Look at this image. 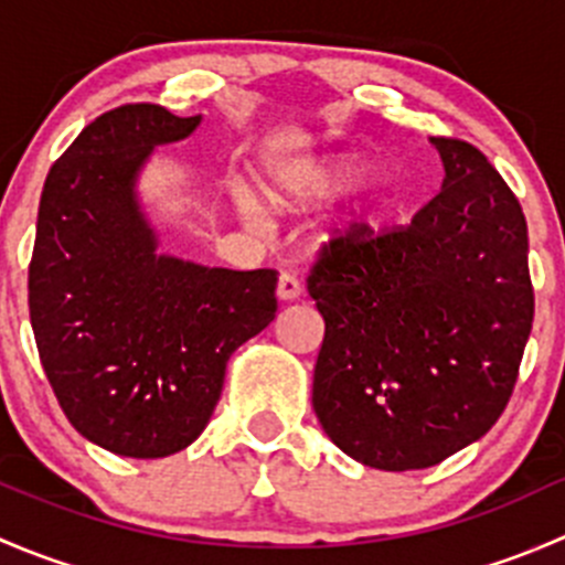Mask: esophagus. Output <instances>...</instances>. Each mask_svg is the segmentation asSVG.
<instances>
[{
  "instance_id": "obj_1",
  "label": "esophagus",
  "mask_w": 565,
  "mask_h": 565,
  "mask_svg": "<svg viewBox=\"0 0 565 565\" xmlns=\"http://www.w3.org/2000/svg\"><path fill=\"white\" fill-rule=\"evenodd\" d=\"M300 292H303V287H300V278L295 276V273H281V276H278V300H295Z\"/></svg>"
}]
</instances>
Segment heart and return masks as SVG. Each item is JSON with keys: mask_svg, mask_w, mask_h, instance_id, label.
I'll return each instance as SVG.
<instances>
[{"mask_svg": "<svg viewBox=\"0 0 565 565\" xmlns=\"http://www.w3.org/2000/svg\"><path fill=\"white\" fill-rule=\"evenodd\" d=\"M366 174V163L352 156H311L289 161L267 177L265 191L281 207H311L335 193L347 191ZM243 213L254 218L256 207L248 196H241ZM388 204L383 193H363L355 202L347 204L335 218L333 232L344 241L361 243L377 235L383 226Z\"/></svg>", "mask_w": 565, "mask_h": 565, "instance_id": "1", "label": "heart"}]
</instances>
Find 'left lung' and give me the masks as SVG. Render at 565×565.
Listing matches in <instances>:
<instances>
[{
	"mask_svg": "<svg viewBox=\"0 0 565 565\" xmlns=\"http://www.w3.org/2000/svg\"><path fill=\"white\" fill-rule=\"evenodd\" d=\"M443 191L407 226L330 241L309 273L324 319L311 404L324 435L377 470H424L503 415L530 328L520 202L481 150L431 136Z\"/></svg>",
	"mask_w": 565,
	"mask_h": 565,
	"instance_id": "1",
	"label": "left lung"
}]
</instances>
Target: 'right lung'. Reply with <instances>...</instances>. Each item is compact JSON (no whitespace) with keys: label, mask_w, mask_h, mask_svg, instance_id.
Masks as SVG:
<instances>
[{"label":"right lung","mask_w":565,"mask_h":565,"mask_svg":"<svg viewBox=\"0 0 565 565\" xmlns=\"http://www.w3.org/2000/svg\"><path fill=\"white\" fill-rule=\"evenodd\" d=\"M202 122L125 104L78 134L45 177L30 262L40 363L73 429L119 457L191 446L232 352L276 317V270L158 254L136 180L158 145Z\"/></svg>","instance_id":"right-lung-1"}]
</instances>
